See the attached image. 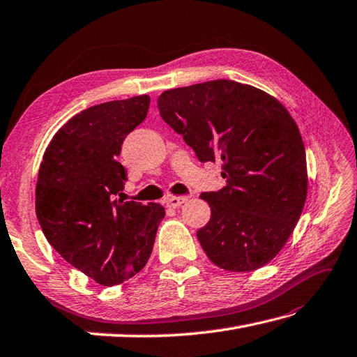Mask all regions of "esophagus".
<instances>
[{
  "label": "esophagus",
  "instance_id": "34e87169",
  "mask_svg": "<svg viewBox=\"0 0 357 357\" xmlns=\"http://www.w3.org/2000/svg\"><path fill=\"white\" fill-rule=\"evenodd\" d=\"M186 202H188L186 195H172V197H169L168 200H166V205H168L169 208H178V206H181Z\"/></svg>",
  "mask_w": 357,
  "mask_h": 357
}]
</instances>
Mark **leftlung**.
I'll return each mask as SVG.
<instances>
[{"mask_svg":"<svg viewBox=\"0 0 357 357\" xmlns=\"http://www.w3.org/2000/svg\"><path fill=\"white\" fill-rule=\"evenodd\" d=\"M157 105L200 162L223 163L228 185L200 195L211 206V220L197 231L208 259L232 273L270 264L293 234L308 192L303 140L287 107L232 79L165 91Z\"/></svg>","mask_w":357,"mask_h":357,"instance_id":"1","label":"left lung"}]
</instances>
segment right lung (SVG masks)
<instances>
[{
    "label": "right lung",
    "mask_w": 357,
    "mask_h": 357,
    "mask_svg": "<svg viewBox=\"0 0 357 357\" xmlns=\"http://www.w3.org/2000/svg\"><path fill=\"white\" fill-rule=\"evenodd\" d=\"M138 96L84 109L58 129L43 155L35 211L47 242L87 278L114 287L148 264L165 208L114 199L126 171L117 162L126 135L146 119Z\"/></svg>",
    "instance_id": "right-lung-1"
}]
</instances>
